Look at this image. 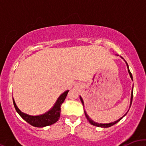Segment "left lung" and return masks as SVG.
Returning a JSON list of instances; mask_svg holds the SVG:
<instances>
[{
    "label": "left lung",
    "instance_id": "1",
    "mask_svg": "<svg viewBox=\"0 0 146 146\" xmlns=\"http://www.w3.org/2000/svg\"><path fill=\"white\" fill-rule=\"evenodd\" d=\"M122 59H123V58H121ZM125 63H126V65H127V68H128V73H129V74H130V78H131V79L132 80V73H130V70H129V67H128V63L126 62H125ZM80 100H81V102H82V104H83V106H84V102H83V100H82V98H81V97H80ZM132 98H133V88H132V93H131V99H130V106H131V104H132ZM84 113H85V115H86V118H87V119L88 120V121H89V123H90V124H92V125H95V126H98V127H102V128H108V127H110V126H112V125H115V123H117V122H119L120 121V120L122 118H123V117L125 116V115H126V113H125V115H124V116H123L122 117H121V118L119 119H118L117 120V121H114V122H111V123H96V122H95V121H93V120L91 119L88 116V115H87L86 114V111H85L84 110Z\"/></svg>",
    "mask_w": 146,
    "mask_h": 146
}]
</instances>
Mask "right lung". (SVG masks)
<instances>
[{
    "mask_svg": "<svg viewBox=\"0 0 146 146\" xmlns=\"http://www.w3.org/2000/svg\"><path fill=\"white\" fill-rule=\"evenodd\" d=\"M69 90L64 92L58 98L55 105L53 106V108L51 110H48L46 113L43 114L41 115H37V116H31L27 114L23 113L19 110L15 103L14 100L13 99V102L15 108H16L17 113L21 115V117L23 119L25 120L29 124L38 128H42V127L47 126L55 123L58 121L60 119V112H61V106L62 104L64 101L66 99V95H67Z\"/></svg>",
    "mask_w": 146,
    "mask_h": 146,
    "instance_id": "1",
    "label": "right lung"
}]
</instances>
